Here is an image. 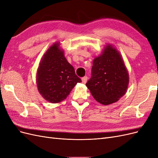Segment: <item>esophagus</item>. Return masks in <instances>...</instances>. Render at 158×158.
Here are the masks:
<instances>
[{
    "mask_svg": "<svg viewBox=\"0 0 158 158\" xmlns=\"http://www.w3.org/2000/svg\"><path fill=\"white\" fill-rule=\"evenodd\" d=\"M87 80H88V77L87 76H84V77H83L82 78V83L84 84H85L87 82Z\"/></svg>",
    "mask_w": 158,
    "mask_h": 158,
    "instance_id": "esophagus-1",
    "label": "esophagus"
}]
</instances>
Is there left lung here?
<instances>
[{
    "label": "left lung",
    "instance_id": "8db88e82",
    "mask_svg": "<svg viewBox=\"0 0 158 158\" xmlns=\"http://www.w3.org/2000/svg\"><path fill=\"white\" fill-rule=\"evenodd\" d=\"M128 83V73L121 54L108 44L93 61L92 77L86 83L87 88L98 102L107 106L125 94Z\"/></svg>",
    "mask_w": 158,
    "mask_h": 158
}]
</instances>
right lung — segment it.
<instances>
[{
	"instance_id": "1",
	"label": "right lung",
	"mask_w": 158,
	"mask_h": 158,
	"mask_svg": "<svg viewBox=\"0 0 158 158\" xmlns=\"http://www.w3.org/2000/svg\"><path fill=\"white\" fill-rule=\"evenodd\" d=\"M36 82L42 97L52 103L63 101L76 84L82 82L66 59L60 43L52 44L43 56L37 71Z\"/></svg>"
}]
</instances>
